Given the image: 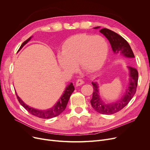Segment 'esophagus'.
<instances>
[{
  "label": "esophagus",
  "instance_id": "esophagus-1",
  "mask_svg": "<svg viewBox=\"0 0 150 150\" xmlns=\"http://www.w3.org/2000/svg\"><path fill=\"white\" fill-rule=\"evenodd\" d=\"M83 83H84V82H83V81L82 80V79H78V80L76 81V86H80V85H82V84H83Z\"/></svg>",
  "mask_w": 150,
  "mask_h": 150
}]
</instances>
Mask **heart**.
<instances>
[{
  "label": "heart",
  "instance_id": "heart-1",
  "mask_svg": "<svg viewBox=\"0 0 150 150\" xmlns=\"http://www.w3.org/2000/svg\"><path fill=\"white\" fill-rule=\"evenodd\" d=\"M108 50V42L100 35L76 34L64 42L57 59L62 69L68 73L76 69L77 63L83 69L95 71L103 65Z\"/></svg>",
  "mask_w": 150,
  "mask_h": 150
}]
</instances>
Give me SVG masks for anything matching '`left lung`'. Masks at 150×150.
Segmentation results:
<instances>
[{"mask_svg": "<svg viewBox=\"0 0 150 150\" xmlns=\"http://www.w3.org/2000/svg\"><path fill=\"white\" fill-rule=\"evenodd\" d=\"M99 28L100 27H93L95 29ZM99 32L104 35L109 40L114 54L120 55L125 58L133 59L135 57L130 45L120 35L106 28H101ZM127 68L129 75V82L127 88L123 96L115 102L105 103L101 98L98 82L97 81L91 82L93 87V93L90 103L92 108L97 112L105 115L115 113L124 108L131 101L136 91L139 74L136 69L131 67H127ZM98 79V77L96 79Z\"/></svg>", "mask_w": 150, "mask_h": 150, "instance_id": "8db88e82", "label": "left lung"}]
</instances>
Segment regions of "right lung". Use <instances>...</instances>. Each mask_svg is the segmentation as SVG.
Segmentation results:
<instances>
[{
    "label": "right lung",
    "mask_w": 150,
    "mask_h": 150,
    "mask_svg": "<svg viewBox=\"0 0 150 150\" xmlns=\"http://www.w3.org/2000/svg\"><path fill=\"white\" fill-rule=\"evenodd\" d=\"M32 37H30L27 40H25L23 43L21 45L18 52H19L20 50L32 38ZM74 87L73 86V84L72 82H71L66 87L65 90L63 91V93L61 97L59 98L58 101L52 107V108L46 110L37 109L32 108V107L28 105L19 97L17 93H16V96H17L18 101L19 103L21 104V105H23L28 112L32 114V115L35 117H37L38 118L47 119V118H52L58 116L61 113H62L64 110H65L67 105L68 104V102L69 101V99L70 98V96L71 95V94H72V93L74 91Z\"/></svg>",
    "instance_id": "add662e5"
}]
</instances>
